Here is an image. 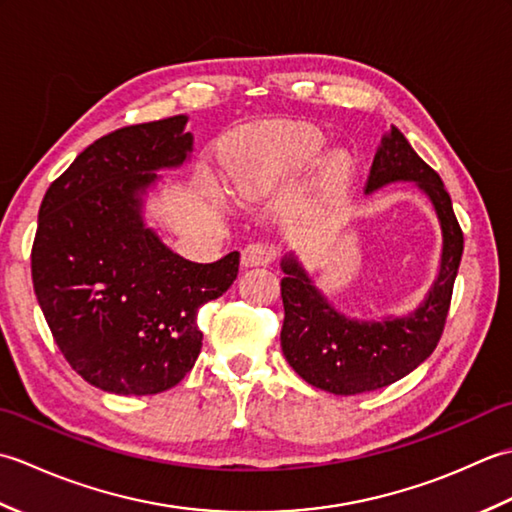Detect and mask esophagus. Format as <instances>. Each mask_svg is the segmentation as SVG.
I'll return each instance as SVG.
<instances>
[{"instance_id":"esophagus-1","label":"esophagus","mask_w":512,"mask_h":512,"mask_svg":"<svg viewBox=\"0 0 512 512\" xmlns=\"http://www.w3.org/2000/svg\"><path fill=\"white\" fill-rule=\"evenodd\" d=\"M273 262V250L264 244H248L242 250V266L244 268H257V266H266Z\"/></svg>"}]
</instances>
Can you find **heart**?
<instances>
[{"label": "heart", "mask_w": 512, "mask_h": 512, "mask_svg": "<svg viewBox=\"0 0 512 512\" xmlns=\"http://www.w3.org/2000/svg\"><path fill=\"white\" fill-rule=\"evenodd\" d=\"M328 140L312 125H270L242 136L226 156V187L239 204L275 195L319 165V191L332 195L352 178V158L325 154Z\"/></svg>", "instance_id": "heart-1"}]
</instances>
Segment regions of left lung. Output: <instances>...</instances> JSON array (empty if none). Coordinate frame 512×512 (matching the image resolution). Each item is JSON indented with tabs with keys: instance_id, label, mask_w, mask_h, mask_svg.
I'll use <instances>...</instances> for the list:
<instances>
[{
	"instance_id": "obj_1",
	"label": "left lung",
	"mask_w": 512,
	"mask_h": 512,
	"mask_svg": "<svg viewBox=\"0 0 512 512\" xmlns=\"http://www.w3.org/2000/svg\"><path fill=\"white\" fill-rule=\"evenodd\" d=\"M411 182L438 217L442 250L438 275L427 295L407 314L380 319L347 317L314 284L295 250L281 257L284 328L281 350L295 372L323 391L354 396L387 387L411 374L436 350L451 306L464 237L440 176L424 162L398 127L380 138L365 193Z\"/></svg>"
}]
</instances>
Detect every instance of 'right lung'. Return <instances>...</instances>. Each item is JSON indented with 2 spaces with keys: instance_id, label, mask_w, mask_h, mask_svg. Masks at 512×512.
<instances>
[{
  "instance_id": "right-lung-1",
  "label": "right lung",
  "mask_w": 512,
  "mask_h": 512,
  "mask_svg": "<svg viewBox=\"0 0 512 512\" xmlns=\"http://www.w3.org/2000/svg\"><path fill=\"white\" fill-rule=\"evenodd\" d=\"M189 116L96 140L50 184L32 244V284L61 354L90 385L149 396L191 372L198 310L233 286L239 253L195 264L147 224L158 171L187 165Z\"/></svg>"
}]
</instances>
